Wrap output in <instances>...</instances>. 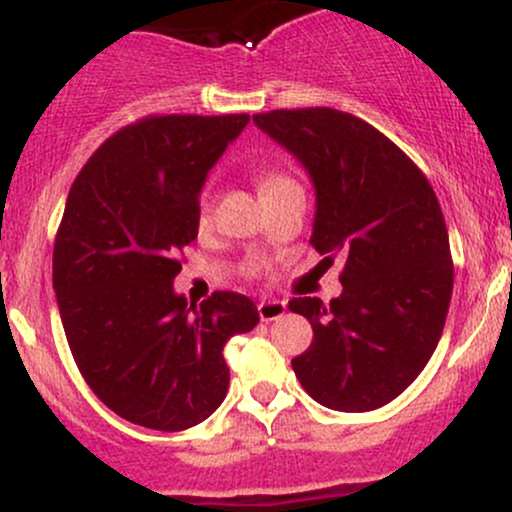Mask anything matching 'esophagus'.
Listing matches in <instances>:
<instances>
[{"instance_id":"esophagus-1","label":"esophagus","mask_w":512,"mask_h":512,"mask_svg":"<svg viewBox=\"0 0 512 512\" xmlns=\"http://www.w3.org/2000/svg\"><path fill=\"white\" fill-rule=\"evenodd\" d=\"M257 313H260L262 322L279 320V317L286 313V303L284 301H260V305H257Z\"/></svg>"}]
</instances>
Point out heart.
I'll return each mask as SVG.
<instances>
[{"mask_svg":"<svg viewBox=\"0 0 512 512\" xmlns=\"http://www.w3.org/2000/svg\"><path fill=\"white\" fill-rule=\"evenodd\" d=\"M298 182L291 178L289 173H281V170H264L260 175V190L264 199L276 195V192L286 190V187H296ZM211 216V192L204 190L202 197H199V204H197V221L199 223H207Z\"/></svg>","mask_w":512,"mask_h":512,"instance_id":"heart-1","label":"heart"}]
</instances>
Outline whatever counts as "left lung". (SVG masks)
<instances>
[{"mask_svg": "<svg viewBox=\"0 0 512 512\" xmlns=\"http://www.w3.org/2000/svg\"><path fill=\"white\" fill-rule=\"evenodd\" d=\"M252 120L308 170L310 245L327 267L344 262V291L330 305L289 301L313 327L293 373L327 409L383 407L424 370L448 317L455 274L436 192L395 142L351 113L298 108Z\"/></svg>", "mask_w": 512, "mask_h": 512, "instance_id": "obj_1", "label": "left lung"}]
</instances>
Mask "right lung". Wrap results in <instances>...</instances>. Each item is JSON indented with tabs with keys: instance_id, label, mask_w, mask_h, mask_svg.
<instances>
[{
	"instance_id": "obj_1",
	"label": "right lung",
	"mask_w": 512,
	"mask_h": 512,
	"mask_svg": "<svg viewBox=\"0 0 512 512\" xmlns=\"http://www.w3.org/2000/svg\"><path fill=\"white\" fill-rule=\"evenodd\" d=\"M250 115H149L93 151L69 190L52 286L81 375L117 416L154 431L209 419L228 392L223 346L260 322L255 303L173 291L197 238L207 173Z\"/></svg>"
}]
</instances>
